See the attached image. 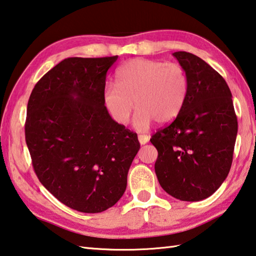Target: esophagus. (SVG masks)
Returning a JSON list of instances; mask_svg holds the SVG:
<instances>
[{"mask_svg":"<svg viewBox=\"0 0 256 256\" xmlns=\"http://www.w3.org/2000/svg\"><path fill=\"white\" fill-rule=\"evenodd\" d=\"M138 142H140V144H146L148 142V136H146V134H141V136H138Z\"/></svg>","mask_w":256,"mask_h":256,"instance_id":"1","label":"esophagus"}]
</instances>
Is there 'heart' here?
<instances>
[{
	"mask_svg": "<svg viewBox=\"0 0 256 256\" xmlns=\"http://www.w3.org/2000/svg\"><path fill=\"white\" fill-rule=\"evenodd\" d=\"M116 82L106 84L104 102L113 118L125 124L134 110V128L144 131L156 120L164 124L174 120L182 110L188 96L189 82L178 64L160 60L132 59L116 72Z\"/></svg>",
	"mask_w": 256,
	"mask_h": 256,
	"instance_id": "b5f03b06",
	"label": "heart"
}]
</instances>
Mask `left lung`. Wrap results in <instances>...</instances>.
Returning a JSON list of instances; mask_svg holds the SVG:
<instances>
[{
    "instance_id": "1",
    "label": "left lung",
    "mask_w": 256,
    "mask_h": 256,
    "mask_svg": "<svg viewBox=\"0 0 256 256\" xmlns=\"http://www.w3.org/2000/svg\"><path fill=\"white\" fill-rule=\"evenodd\" d=\"M187 74L182 110L151 138L159 184L170 196L199 202L216 192L230 170L238 136L232 92L224 78L197 56L174 52Z\"/></svg>"
}]
</instances>
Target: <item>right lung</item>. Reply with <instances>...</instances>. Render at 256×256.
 I'll use <instances>...</instances> for the list:
<instances>
[{"instance_id":"1","label":"right lung","mask_w":256,"mask_h":256,"mask_svg":"<svg viewBox=\"0 0 256 256\" xmlns=\"http://www.w3.org/2000/svg\"><path fill=\"white\" fill-rule=\"evenodd\" d=\"M116 60L64 59L28 102L26 142L34 172L59 202L82 212H102L120 200L140 148L136 133L105 106L106 74Z\"/></svg>"}]
</instances>
